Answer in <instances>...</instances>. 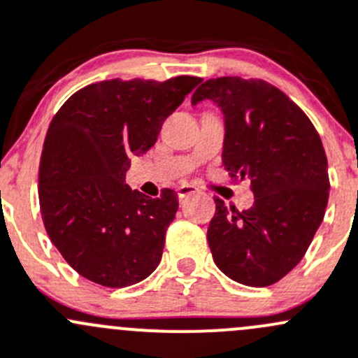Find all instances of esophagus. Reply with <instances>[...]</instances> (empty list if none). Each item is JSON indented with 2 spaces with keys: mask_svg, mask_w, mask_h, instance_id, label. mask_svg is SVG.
<instances>
[{
  "mask_svg": "<svg viewBox=\"0 0 358 358\" xmlns=\"http://www.w3.org/2000/svg\"><path fill=\"white\" fill-rule=\"evenodd\" d=\"M197 187L192 185V183H182V185H178V189H176V194H178V197H187L190 196V194L197 192Z\"/></svg>",
  "mask_w": 358,
  "mask_h": 358,
  "instance_id": "obj_1",
  "label": "esophagus"
}]
</instances>
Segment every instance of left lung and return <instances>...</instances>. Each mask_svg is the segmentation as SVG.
I'll return each instance as SVG.
<instances>
[{"instance_id": "1", "label": "left lung", "mask_w": 358, "mask_h": 358, "mask_svg": "<svg viewBox=\"0 0 358 358\" xmlns=\"http://www.w3.org/2000/svg\"><path fill=\"white\" fill-rule=\"evenodd\" d=\"M203 99L224 113L225 169L234 182L248 180L255 197L243 211L215 197L211 255L234 282L269 287L301 262L324 220L331 189L324 145L306 113L264 80H206L192 105Z\"/></svg>"}]
</instances>
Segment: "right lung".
Masks as SVG:
<instances>
[{
  "mask_svg": "<svg viewBox=\"0 0 358 358\" xmlns=\"http://www.w3.org/2000/svg\"><path fill=\"white\" fill-rule=\"evenodd\" d=\"M201 83L197 76L105 80L76 91L48 126L38 173L43 225L83 278L122 289L154 273L178 210L171 189L143 196L126 183L133 155Z\"/></svg>",
  "mask_w": 358,
  "mask_h": 358,
  "instance_id": "right-lung-1",
  "label": "right lung"
}]
</instances>
